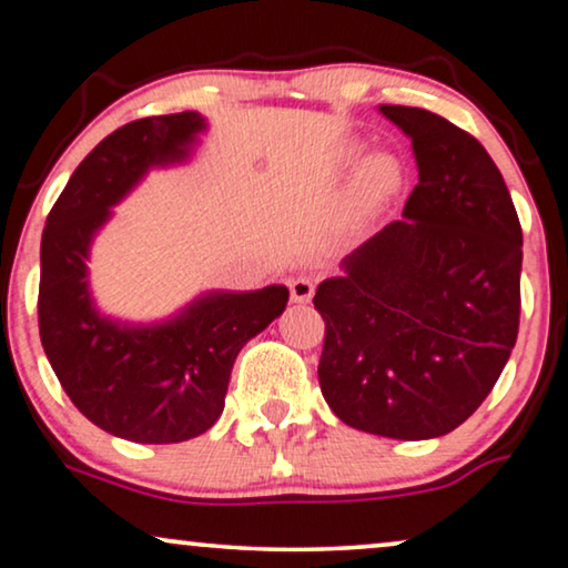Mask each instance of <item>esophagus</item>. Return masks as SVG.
<instances>
[{
	"mask_svg": "<svg viewBox=\"0 0 568 568\" xmlns=\"http://www.w3.org/2000/svg\"><path fill=\"white\" fill-rule=\"evenodd\" d=\"M290 294H292V302H310V300H313V294H315L313 278H310V276L292 278Z\"/></svg>",
	"mask_w": 568,
	"mask_h": 568,
	"instance_id": "1",
	"label": "esophagus"
}]
</instances>
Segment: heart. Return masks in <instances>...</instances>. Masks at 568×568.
I'll return each instance as SVG.
<instances>
[{
    "mask_svg": "<svg viewBox=\"0 0 568 568\" xmlns=\"http://www.w3.org/2000/svg\"><path fill=\"white\" fill-rule=\"evenodd\" d=\"M398 181H400V168L390 154L385 152L369 154V158L356 168L354 196L364 206L377 204L379 199H385L387 193L398 185Z\"/></svg>",
    "mask_w": 568,
    "mask_h": 568,
    "instance_id": "1",
    "label": "heart"
}]
</instances>
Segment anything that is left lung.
<instances>
[{
  "label": "left lung",
  "instance_id": "1",
  "mask_svg": "<svg viewBox=\"0 0 568 568\" xmlns=\"http://www.w3.org/2000/svg\"><path fill=\"white\" fill-rule=\"evenodd\" d=\"M379 111L410 136L418 183L403 220L317 286V377L354 429L432 439L476 414L515 348L523 227L476 136L424 108Z\"/></svg>",
  "mask_w": 568,
  "mask_h": 568
}]
</instances>
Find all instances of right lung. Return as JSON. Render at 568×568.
<instances>
[{"label":"right lung","instance_id":"right-lung-1","mask_svg":"<svg viewBox=\"0 0 568 568\" xmlns=\"http://www.w3.org/2000/svg\"><path fill=\"white\" fill-rule=\"evenodd\" d=\"M199 113L131 121L80 162L49 212L41 240L38 331L61 387L113 437L173 445L212 429L240 348L284 313L290 290L212 292L162 325L100 317L88 290V251L111 206L152 165L189 154Z\"/></svg>","mask_w":568,"mask_h":568}]
</instances>
